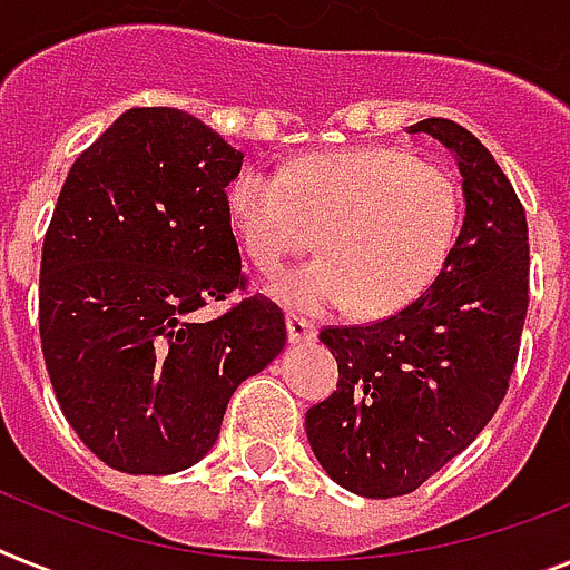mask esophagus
<instances>
[{"label":"esophagus","mask_w":570,"mask_h":570,"mask_svg":"<svg viewBox=\"0 0 570 570\" xmlns=\"http://www.w3.org/2000/svg\"><path fill=\"white\" fill-rule=\"evenodd\" d=\"M285 326H288L291 343H312L314 337H317V326H314V323H308L305 317H296V314H291Z\"/></svg>","instance_id":"esophagus-1"}]
</instances>
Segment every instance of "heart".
<instances>
[{
    "mask_svg": "<svg viewBox=\"0 0 570 570\" xmlns=\"http://www.w3.org/2000/svg\"><path fill=\"white\" fill-rule=\"evenodd\" d=\"M227 209L244 253L262 271L320 242L326 256L267 282L276 303L303 314L379 317L411 305L443 271L460 220L445 168L402 148L352 145L285 168L235 174Z\"/></svg>",
    "mask_w": 570,
    "mask_h": 570,
    "instance_id": "heart-1",
    "label": "heart"
}]
</instances>
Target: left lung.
Instances as JSON below:
<instances>
[{
	"label": "left lung",
	"mask_w": 570,
	"mask_h": 570,
	"mask_svg": "<svg viewBox=\"0 0 570 570\" xmlns=\"http://www.w3.org/2000/svg\"><path fill=\"white\" fill-rule=\"evenodd\" d=\"M428 134L463 177V227L443 271L393 317L323 328L337 390L305 413L314 458L364 498L407 495L481 434L510 387L528 317V218L495 157L449 119Z\"/></svg>",
	"instance_id": "8db88e82"
}]
</instances>
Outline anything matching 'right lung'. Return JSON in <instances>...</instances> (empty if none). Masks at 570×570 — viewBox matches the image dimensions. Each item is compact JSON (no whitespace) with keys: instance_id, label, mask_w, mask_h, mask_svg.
<instances>
[{"instance_id":"obj_1","label":"right lung","mask_w":570,"mask_h":570,"mask_svg":"<svg viewBox=\"0 0 570 570\" xmlns=\"http://www.w3.org/2000/svg\"><path fill=\"white\" fill-rule=\"evenodd\" d=\"M244 154L174 107H134L69 168L40 265V343L66 422L127 474H174L215 445L229 396L285 346L244 288L227 186Z\"/></svg>"}]
</instances>
